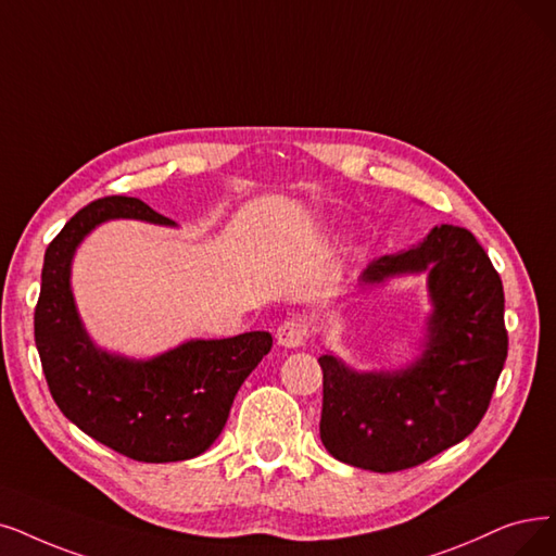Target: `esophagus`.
Returning a JSON list of instances; mask_svg holds the SVG:
<instances>
[{"label":"esophagus","instance_id":"obj_1","mask_svg":"<svg viewBox=\"0 0 556 556\" xmlns=\"http://www.w3.org/2000/svg\"><path fill=\"white\" fill-rule=\"evenodd\" d=\"M309 338V328L301 317L285 319L276 330V342L285 349H296Z\"/></svg>","mask_w":556,"mask_h":556}]
</instances>
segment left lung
<instances>
[{"instance_id": "left-lung-1", "label": "left lung", "mask_w": 556, "mask_h": 556, "mask_svg": "<svg viewBox=\"0 0 556 556\" xmlns=\"http://www.w3.org/2000/svg\"><path fill=\"white\" fill-rule=\"evenodd\" d=\"M429 271L433 313L419 358L399 371H353L321 355L319 435L328 454L371 472H399L468 438L491 404L508 336L504 290L472 232L438 226L417 247L376 257L361 276L379 285Z\"/></svg>"}]
</instances>
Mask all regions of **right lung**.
Wrapping results in <instances>:
<instances>
[{"label": "right lung", "instance_id": "1", "mask_svg": "<svg viewBox=\"0 0 556 556\" xmlns=\"http://www.w3.org/2000/svg\"><path fill=\"white\" fill-rule=\"evenodd\" d=\"M109 218L175 226L139 198L106 195L79 210L52 239L34 313L36 349L61 413L127 458L173 463L203 454L224 431L235 394L271 351L266 330L191 340L150 361L98 349L81 326L71 264L81 239Z\"/></svg>", "mask_w": 556, "mask_h": 556}]
</instances>
